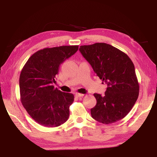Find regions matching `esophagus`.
<instances>
[{
    "label": "esophagus",
    "instance_id": "obj_1",
    "mask_svg": "<svg viewBox=\"0 0 157 157\" xmlns=\"http://www.w3.org/2000/svg\"><path fill=\"white\" fill-rule=\"evenodd\" d=\"M75 96L77 98H81V97H83L84 96V94H78V93H76L75 94Z\"/></svg>",
    "mask_w": 157,
    "mask_h": 157
}]
</instances>
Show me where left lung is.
<instances>
[{
  "instance_id": "8db88e82",
  "label": "left lung",
  "mask_w": 157,
  "mask_h": 157,
  "mask_svg": "<svg viewBox=\"0 0 157 157\" xmlns=\"http://www.w3.org/2000/svg\"><path fill=\"white\" fill-rule=\"evenodd\" d=\"M79 51L100 79L107 84L105 95L94 94L97 104L91 109L92 118L110 124L125 117L139 94L134 65L127 55L105 43L81 46Z\"/></svg>"
}]
</instances>
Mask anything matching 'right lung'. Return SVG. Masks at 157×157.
Here are the masks:
<instances>
[{
  "instance_id": "add662e5",
  "label": "right lung",
  "mask_w": 157,
  "mask_h": 157,
  "mask_svg": "<svg viewBox=\"0 0 157 157\" xmlns=\"http://www.w3.org/2000/svg\"><path fill=\"white\" fill-rule=\"evenodd\" d=\"M78 46L46 48L29 58L19 78L21 101L29 115L45 127L64 123L74 95L53 86L59 67L78 51Z\"/></svg>"
}]
</instances>
